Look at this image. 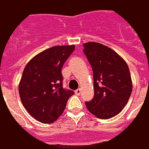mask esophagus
<instances>
[{"label":"esophagus","mask_w":149,"mask_h":149,"mask_svg":"<svg viewBox=\"0 0 149 149\" xmlns=\"http://www.w3.org/2000/svg\"><path fill=\"white\" fill-rule=\"evenodd\" d=\"M81 88H78V89H77V90L75 91V93L77 94V96H79L80 94H81Z\"/></svg>","instance_id":"obj_1"}]
</instances>
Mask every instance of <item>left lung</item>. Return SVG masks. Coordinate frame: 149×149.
I'll return each instance as SVG.
<instances>
[{
    "instance_id": "8db88e82",
    "label": "left lung",
    "mask_w": 149,
    "mask_h": 149,
    "mask_svg": "<svg viewBox=\"0 0 149 149\" xmlns=\"http://www.w3.org/2000/svg\"><path fill=\"white\" fill-rule=\"evenodd\" d=\"M84 52L93 72V99L85 102L88 111L100 119H109L121 112L132 90L129 68L116 52L97 42L84 45Z\"/></svg>"
}]
</instances>
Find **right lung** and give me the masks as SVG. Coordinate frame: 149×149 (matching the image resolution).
Here are the masks:
<instances>
[{"label": "right lung", "mask_w": 149, "mask_h": 149, "mask_svg": "<svg viewBox=\"0 0 149 149\" xmlns=\"http://www.w3.org/2000/svg\"><path fill=\"white\" fill-rule=\"evenodd\" d=\"M75 45L53 46L28 62L19 83L23 105L33 118L45 124L56 121L74 93L63 88L61 68Z\"/></svg>", "instance_id": "right-lung-1"}]
</instances>
